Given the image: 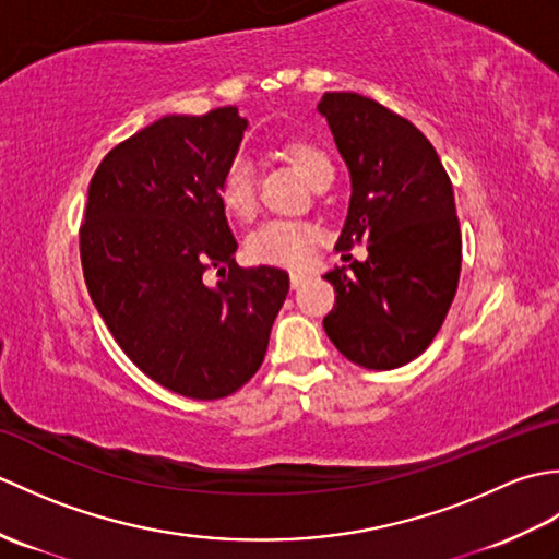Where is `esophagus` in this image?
Returning <instances> with one entry per match:
<instances>
[{"instance_id":"34e87169","label":"esophagus","mask_w":559,"mask_h":559,"mask_svg":"<svg viewBox=\"0 0 559 559\" xmlns=\"http://www.w3.org/2000/svg\"><path fill=\"white\" fill-rule=\"evenodd\" d=\"M305 281H307L305 273H300V271H293V273H290V286H293V288H300Z\"/></svg>"}]
</instances>
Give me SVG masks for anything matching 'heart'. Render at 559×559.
<instances>
[{"mask_svg": "<svg viewBox=\"0 0 559 559\" xmlns=\"http://www.w3.org/2000/svg\"><path fill=\"white\" fill-rule=\"evenodd\" d=\"M283 156L298 170L312 187L334 177V163L312 141L295 139L283 146ZM218 199L225 213L233 218L247 221L257 209V189H254V168L249 158L235 156L225 165L218 180ZM317 230L312 225L300 221H269L261 223L257 230L247 235V257L257 264L273 266H305L312 257V245L317 242Z\"/></svg>", "mask_w": 559, "mask_h": 559, "instance_id": "1", "label": "heart"}]
</instances>
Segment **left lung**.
I'll return each instance as SVG.
<instances>
[{
	"label": "left lung",
	"instance_id": "1",
	"mask_svg": "<svg viewBox=\"0 0 559 559\" xmlns=\"http://www.w3.org/2000/svg\"><path fill=\"white\" fill-rule=\"evenodd\" d=\"M317 110L350 173L336 249L367 245L365 261L324 276L336 290L324 331L350 362L394 370L430 346L459 288L454 189L420 129L384 105L360 93H324Z\"/></svg>",
	"mask_w": 559,
	"mask_h": 559
}]
</instances>
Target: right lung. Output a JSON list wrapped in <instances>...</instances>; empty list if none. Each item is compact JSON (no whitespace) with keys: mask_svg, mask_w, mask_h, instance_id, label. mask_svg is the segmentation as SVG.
Listing matches in <instances>:
<instances>
[{"mask_svg":"<svg viewBox=\"0 0 559 559\" xmlns=\"http://www.w3.org/2000/svg\"><path fill=\"white\" fill-rule=\"evenodd\" d=\"M245 129L235 105L165 115L115 146L88 185L91 300L127 358L187 399L230 396L254 377L290 288L283 269L235 264L218 180ZM209 267L222 276L213 287Z\"/></svg>","mask_w":559,"mask_h":559,"instance_id":"1","label":"right lung"}]
</instances>
